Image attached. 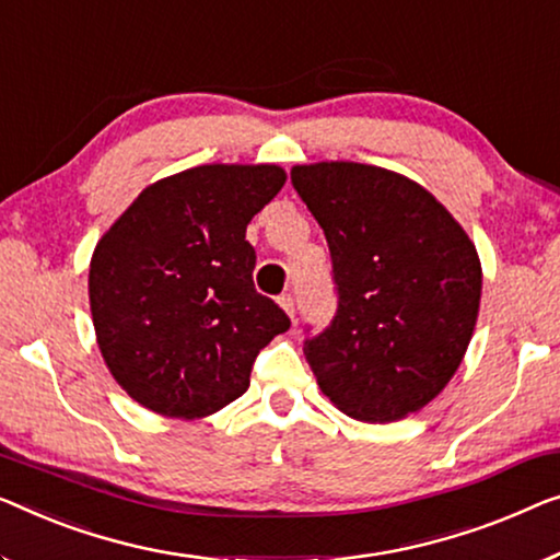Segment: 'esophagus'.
Wrapping results in <instances>:
<instances>
[{"label":"esophagus","instance_id":"1","mask_svg":"<svg viewBox=\"0 0 560 560\" xmlns=\"http://www.w3.org/2000/svg\"><path fill=\"white\" fill-rule=\"evenodd\" d=\"M279 306L283 308V312H287L291 319H294V314H296V304H294V296L291 294H281L279 296Z\"/></svg>","mask_w":560,"mask_h":560}]
</instances>
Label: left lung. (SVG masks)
I'll return each mask as SVG.
<instances>
[{"mask_svg": "<svg viewBox=\"0 0 560 560\" xmlns=\"http://www.w3.org/2000/svg\"><path fill=\"white\" fill-rule=\"evenodd\" d=\"M291 183L327 236L337 283L331 324L304 341L322 392L362 422L422 410L478 322L472 241L430 190L377 165H294Z\"/></svg>", "mask_w": 560, "mask_h": 560, "instance_id": "left-lung-1", "label": "left lung"}]
</instances>
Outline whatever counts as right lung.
<instances>
[{"label":"right lung","instance_id":"1","mask_svg":"<svg viewBox=\"0 0 560 560\" xmlns=\"http://www.w3.org/2000/svg\"><path fill=\"white\" fill-rule=\"evenodd\" d=\"M279 165H198L148 186L97 241L90 312L107 370L165 417H206L248 389L256 354L291 327L254 289L246 226Z\"/></svg>","mask_w":560,"mask_h":560}]
</instances>
